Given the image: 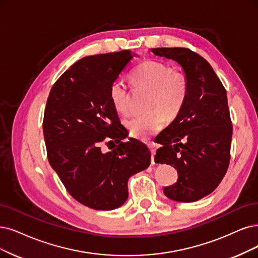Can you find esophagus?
<instances>
[{
  "label": "esophagus",
  "instance_id": "34e87169",
  "mask_svg": "<svg viewBox=\"0 0 258 258\" xmlns=\"http://www.w3.org/2000/svg\"><path fill=\"white\" fill-rule=\"evenodd\" d=\"M148 147L151 151V154H152V157H151V164L154 165L155 161H154V155H155V152H156V147L154 144H148Z\"/></svg>",
  "mask_w": 258,
  "mask_h": 258
}]
</instances>
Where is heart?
Here are the masks:
<instances>
[{
  "instance_id": "1",
  "label": "heart",
  "mask_w": 258,
  "mask_h": 258,
  "mask_svg": "<svg viewBox=\"0 0 258 258\" xmlns=\"http://www.w3.org/2000/svg\"><path fill=\"white\" fill-rule=\"evenodd\" d=\"M131 79L137 87L150 91L147 105L150 112L126 122L133 136L146 139L163 128L166 118H175L183 108L188 93V78L185 72L172 69L167 63L146 60L132 72ZM109 99L118 112H130V92L124 83L116 81L111 84Z\"/></svg>"
}]
</instances>
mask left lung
<instances>
[{
    "label": "left lung",
    "mask_w": 258,
    "mask_h": 258,
    "mask_svg": "<svg viewBox=\"0 0 258 258\" xmlns=\"http://www.w3.org/2000/svg\"><path fill=\"white\" fill-rule=\"evenodd\" d=\"M155 55L177 61L188 78V93L174 121L157 136L155 163L173 166L178 178L164 194L195 202L212 194L231 159L233 125L224 86L212 66L187 47H156Z\"/></svg>",
    "instance_id": "obj_1"
}]
</instances>
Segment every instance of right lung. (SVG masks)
<instances>
[{
	"label": "right lung",
	"instance_id": "right-lung-1",
	"mask_svg": "<svg viewBox=\"0 0 258 258\" xmlns=\"http://www.w3.org/2000/svg\"><path fill=\"white\" fill-rule=\"evenodd\" d=\"M133 56L123 50L84 57L55 82L46 101L42 126L49 163L67 191L93 209L120 207L128 197V178L151 163L146 145L122 141L127 131L109 99L111 84ZM104 140L116 148L103 154Z\"/></svg>",
	"mask_w": 258,
	"mask_h": 258
}]
</instances>
